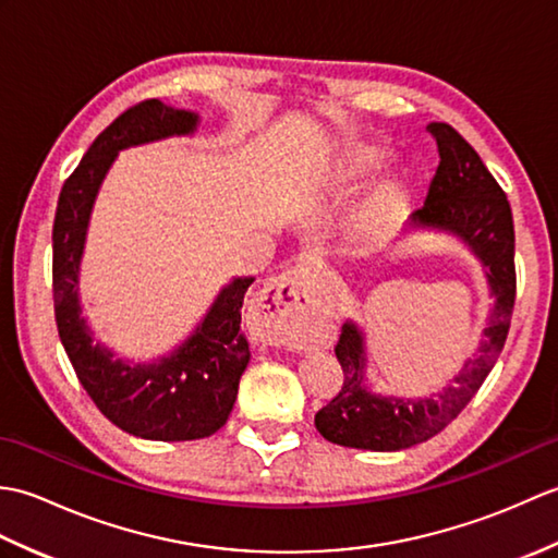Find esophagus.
<instances>
[{
	"label": "esophagus",
	"instance_id": "obj_1",
	"mask_svg": "<svg viewBox=\"0 0 558 558\" xmlns=\"http://www.w3.org/2000/svg\"><path fill=\"white\" fill-rule=\"evenodd\" d=\"M264 300L266 310H270V318L276 322V326L268 333V340L278 342V345L300 348V326L312 306V298L302 290L300 270L290 268L276 280H270Z\"/></svg>",
	"mask_w": 558,
	"mask_h": 558
}]
</instances>
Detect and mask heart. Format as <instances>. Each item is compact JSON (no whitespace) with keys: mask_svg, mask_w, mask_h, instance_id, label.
Listing matches in <instances>:
<instances>
[{"mask_svg":"<svg viewBox=\"0 0 558 558\" xmlns=\"http://www.w3.org/2000/svg\"><path fill=\"white\" fill-rule=\"evenodd\" d=\"M378 160V153L376 150H366L360 156V165H374Z\"/></svg>","mask_w":558,"mask_h":558,"instance_id":"1","label":"heart"}]
</instances>
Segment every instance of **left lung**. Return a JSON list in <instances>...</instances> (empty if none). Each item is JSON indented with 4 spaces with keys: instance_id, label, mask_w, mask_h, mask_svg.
I'll return each mask as SVG.
<instances>
[{
    "instance_id": "8db88e82",
    "label": "left lung",
    "mask_w": 558,
    "mask_h": 558,
    "mask_svg": "<svg viewBox=\"0 0 558 558\" xmlns=\"http://www.w3.org/2000/svg\"><path fill=\"white\" fill-rule=\"evenodd\" d=\"M438 146V168L424 206L412 220L458 234L487 266L494 310L475 360L465 364L453 384L422 400L378 398L364 386V340L354 324H345L336 342L342 366L338 396L316 412L318 434L330 444L364 450H400L436 436L453 422L499 360L511 328L515 304V230L511 204L477 150L453 126H426Z\"/></svg>"
}]
</instances>
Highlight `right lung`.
<instances>
[{
	"label": "right lung",
	"instance_id": "right-lung-1",
	"mask_svg": "<svg viewBox=\"0 0 558 558\" xmlns=\"http://www.w3.org/2000/svg\"><path fill=\"white\" fill-rule=\"evenodd\" d=\"M198 117L150 98L136 102L93 141L59 192L52 225V298L59 340L81 386L114 426L150 441H196L228 422L248 364L242 333L244 292L254 278H236L210 306L204 324L172 357L124 364L93 342L76 294L78 260L93 198L117 150L174 134H192Z\"/></svg>",
	"mask_w": 558,
	"mask_h": 558
}]
</instances>
